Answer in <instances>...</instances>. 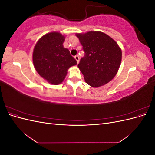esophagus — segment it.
Masks as SVG:
<instances>
[{"instance_id":"34e87169","label":"esophagus","mask_w":155,"mask_h":155,"mask_svg":"<svg viewBox=\"0 0 155 155\" xmlns=\"http://www.w3.org/2000/svg\"><path fill=\"white\" fill-rule=\"evenodd\" d=\"M74 58H75V59L77 61V63H79V56L78 55L74 56Z\"/></svg>"}]
</instances>
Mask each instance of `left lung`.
<instances>
[{
    "label": "left lung",
    "mask_w": 155,
    "mask_h": 155,
    "mask_svg": "<svg viewBox=\"0 0 155 155\" xmlns=\"http://www.w3.org/2000/svg\"><path fill=\"white\" fill-rule=\"evenodd\" d=\"M85 55L78 67L85 82L92 87L105 85L118 72L121 61V50L110 36L99 31L76 34Z\"/></svg>",
    "instance_id": "obj_1"
}]
</instances>
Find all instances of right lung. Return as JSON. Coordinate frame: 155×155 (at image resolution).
Masks as SVG:
<instances>
[{
    "label": "right lung",
    "mask_w": 155,
    "mask_h": 155,
    "mask_svg": "<svg viewBox=\"0 0 155 155\" xmlns=\"http://www.w3.org/2000/svg\"><path fill=\"white\" fill-rule=\"evenodd\" d=\"M65 36L58 31L42 36L33 51V63L40 76L52 85L61 83L68 69L77 64L68 49L63 46Z\"/></svg>",
    "instance_id": "right-lung-1"
}]
</instances>
